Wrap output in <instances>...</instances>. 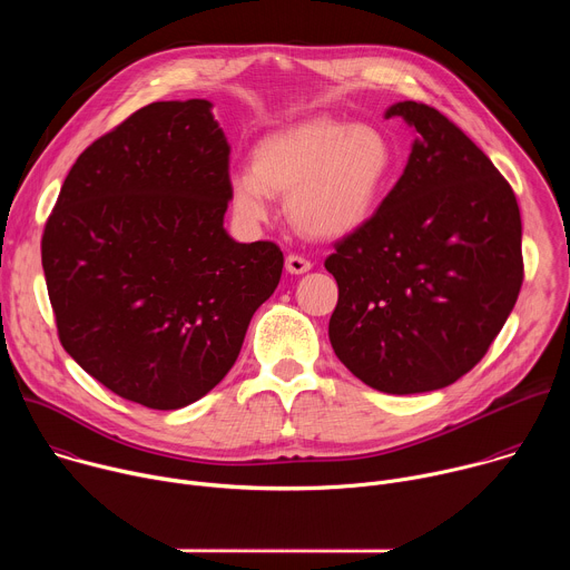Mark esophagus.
Here are the masks:
<instances>
[{
    "mask_svg": "<svg viewBox=\"0 0 570 570\" xmlns=\"http://www.w3.org/2000/svg\"><path fill=\"white\" fill-rule=\"evenodd\" d=\"M286 271L291 275H302V273H308L311 271V262L299 257V255H288L286 257Z\"/></svg>",
    "mask_w": 570,
    "mask_h": 570,
    "instance_id": "esophagus-1",
    "label": "esophagus"
}]
</instances>
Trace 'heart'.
<instances>
[{
  "label": "heart",
  "instance_id": "heart-1",
  "mask_svg": "<svg viewBox=\"0 0 570 570\" xmlns=\"http://www.w3.org/2000/svg\"><path fill=\"white\" fill-rule=\"evenodd\" d=\"M392 165V144L381 128L317 117L264 137L253 167L229 174V196L243 220L264 223L273 196L288 194V220L311 238L330 240L370 220Z\"/></svg>",
  "mask_w": 570,
  "mask_h": 570
}]
</instances>
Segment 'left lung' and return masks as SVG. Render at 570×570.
I'll use <instances>...</instances> for the list:
<instances>
[{
    "instance_id": "obj_1",
    "label": "left lung",
    "mask_w": 570,
    "mask_h": 570,
    "mask_svg": "<svg viewBox=\"0 0 570 570\" xmlns=\"http://www.w3.org/2000/svg\"><path fill=\"white\" fill-rule=\"evenodd\" d=\"M417 130L403 176L372 218L336 243L330 341L341 363L387 394L464 376L494 343L521 284V214L508 180L453 121L401 101Z\"/></svg>"
}]
</instances>
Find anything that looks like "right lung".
Returning <instances> with one entry per match:
<instances>
[{
  "mask_svg": "<svg viewBox=\"0 0 570 570\" xmlns=\"http://www.w3.org/2000/svg\"><path fill=\"white\" fill-rule=\"evenodd\" d=\"M229 144L205 99L157 101L90 144L42 234L65 352L153 411L205 396L234 365L284 255L225 227Z\"/></svg>",
  "mask_w": 570,
  "mask_h": 570,
  "instance_id": "obj_1",
  "label": "right lung"
}]
</instances>
